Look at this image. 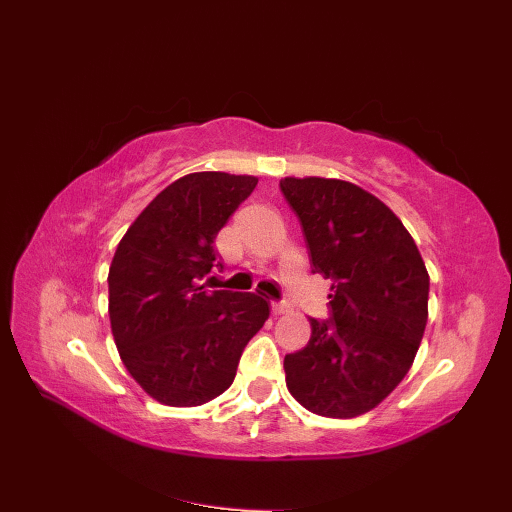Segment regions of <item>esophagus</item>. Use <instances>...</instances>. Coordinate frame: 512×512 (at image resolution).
Wrapping results in <instances>:
<instances>
[{
  "mask_svg": "<svg viewBox=\"0 0 512 512\" xmlns=\"http://www.w3.org/2000/svg\"><path fill=\"white\" fill-rule=\"evenodd\" d=\"M291 310V304L287 299H282V301H272V312L274 314H285V312H289Z\"/></svg>",
  "mask_w": 512,
  "mask_h": 512,
  "instance_id": "obj_1",
  "label": "esophagus"
}]
</instances>
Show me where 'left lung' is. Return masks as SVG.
Listing matches in <instances>:
<instances>
[{"label": "left lung", "instance_id": "8db88e82", "mask_svg": "<svg viewBox=\"0 0 512 512\" xmlns=\"http://www.w3.org/2000/svg\"><path fill=\"white\" fill-rule=\"evenodd\" d=\"M314 274L331 278L327 320L310 318L304 350L285 356L287 388L325 418H356L407 375L428 320L430 278L390 208L348 181L285 177Z\"/></svg>", "mask_w": 512, "mask_h": 512}]
</instances>
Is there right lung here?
I'll return each instance as SVG.
<instances>
[{"label": "right lung", "mask_w": 512, "mask_h": 512, "mask_svg": "<svg viewBox=\"0 0 512 512\" xmlns=\"http://www.w3.org/2000/svg\"><path fill=\"white\" fill-rule=\"evenodd\" d=\"M255 185L249 175H185L145 206L113 255L111 333L128 373L162 405L196 407L230 388L270 316L255 293L202 285L219 230Z\"/></svg>", "instance_id": "add662e5"}]
</instances>
